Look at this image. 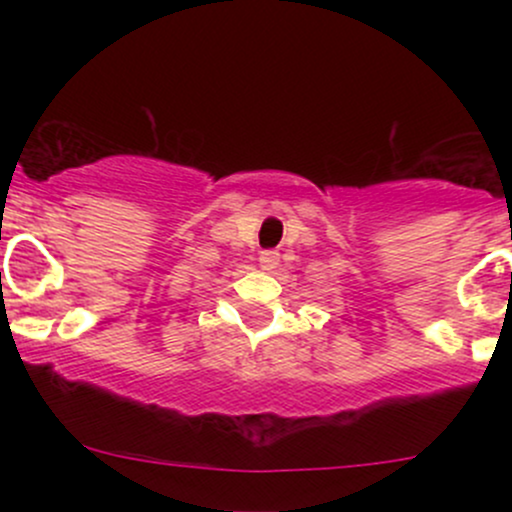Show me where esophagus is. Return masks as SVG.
Segmentation results:
<instances>
[{
    "mask_svg": "<svg viewBox=\"0 0 512 512\" xmlns=\"http://www.w3.org/2000/svg\"><path fill=\"white\" fill-rule=\"evenodd\" d=\"M260 267L264 272H274L279 267V252L276 250H262L260 252Z\"/></svg>",
    "mask_w": 512,
    "mask_h": 512,
    "instance_id": "obj_1",
    "label": "esophagus"
}]
</instances>
